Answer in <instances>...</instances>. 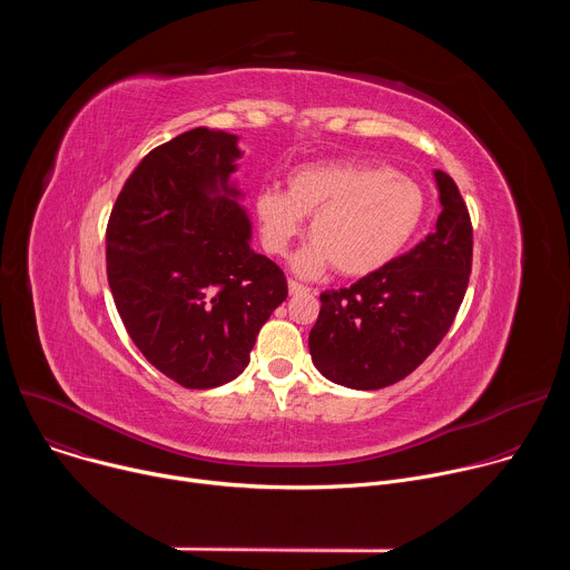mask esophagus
I'll return each instance as SVG.
<instances>
[{"label": "esophagus", "mask_w": 570, "mask_h": 570, "mask_svg": "<svg viewBox=\"0 0 570 570\" xmlns=\"http://www.w3.org/2000/svg\"><path fill=\"white\" fill-rule=\"evenodd\" d=\"M288 293H291V295H299V293H308V288L302 286V284L295 282V279H288Z\"/></svg>", "instance_id": "esophagus-1"}]
</instances>
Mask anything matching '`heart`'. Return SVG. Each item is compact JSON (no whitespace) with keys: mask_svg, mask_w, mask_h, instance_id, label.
<instances>
[{"mask_svg":"<svg viewBox=\"0 0 570 570\" xmlns=\"http://www.w3.org/2000/svg\"><path fill=\"white\" fill-rule=\"evenodd\" d=\"M417 183L385 167L356 161L306 165L288 176L286 191L264 187L255 218L264 248L284 255L311 216L313 240L293 259L295 273L317 277L336 266L345 277H365L409 246L424 218Z\"/></svg>","mask_w":570,"mask_h":570,"instance_id":"heart-1","label":"heart"}]
</instances>
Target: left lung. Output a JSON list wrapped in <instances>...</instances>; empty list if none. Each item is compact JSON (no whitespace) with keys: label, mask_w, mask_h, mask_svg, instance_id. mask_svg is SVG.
I'll return each mask as SVG.
<instances>
[{"label":"left lung","mask_w":570,"mask_h":570,"mask_svg":"<svg viewBox=\"0 0 570 570\" xmlns=\"http://www.w3.org/2000/svg\"><path fill=\"white\" fill-rule=\"evenodd\" d=\"M442 212L422 243L350 288L320 295L308 334L317 372L352 390L409 376L446 336L464 299L473 232L466 205L444 171H433Z\"/></svg>","instance_id":"left-lung-1"}]
</instances>
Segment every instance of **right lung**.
Listing matches in <instances>:
<instances>
[{"label":"right lung","mask_w":570,"mask_h":570,"mask_svg":"<svg viewBox=\"0 0 570 570\" xmlns=\"http://www.w3.org/2000/svg\"><path fill=\"white\" fill-rule=\"evenodd\" d=\"M240 155L236 135L187 130L139 161L108 220V284L124 327L153 367L191 390L246 370L288 295L277 264L250 248L232 180Z\"/></svg>","instance_id":"1"}]
</instances>
